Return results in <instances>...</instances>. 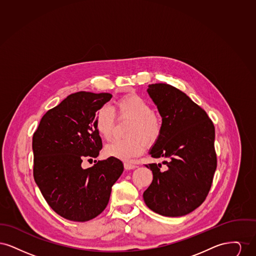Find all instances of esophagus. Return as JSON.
<instances>
[{"label":"esophagus","mask_w":256,"mask_h":256,"mask_svg":"<svg viewBox=\"0 0 256 256\" xmlns=\"http://www.w3.org/2000/svg\"><path fill=\"white\" fill-rule=\"evenodd\" d=\"M124 167L126 170H134V169L136 168V166L134 165V164H132V163H124Z\"/></svg>","instance_id":"34e87169"}]
</instances>
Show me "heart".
<instances>
[{"instance_id": "b5f03b06", "label": "heart", "mask_w": 256, "mask_h": 256, "mask_svg": "<svg viewBox=\"0 0 256 256\" xmlns=\"http://www.w3.org/2000/svg\"><path fill=\"white\" fill-rule=\"evenodd\" d=\"M116 108L121 117L132 119L126 139H115L104 146V152L108 158L130 160L141 154L148 145L154 144L160 137L163 124L158 115L152 112V108L143 98L128 95L116 102ZM115 114L110 106L98 110L94 124L98 134L106 140L112 135Z\"/></svg>"}]
</instances>
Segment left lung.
<instances>
[{"instance_id":"1","label":"left lung","mask_w":256,"mask_h":256,"mask_svg":"<svg viewBox=\"0 0 256 256\" xmlns=\"http://www.w3.org/2000/svg\"><path fill=\"white\" fill-rule=\"evenodd\" d=\"M148 96L162 118V132L148 154L163 158L146 165L154 180L143 194L146 206L159 215L182 217L206 200L217 167L215 128L200 108L182 91L166 84H150Z\"/></svg>"}]
</instances>
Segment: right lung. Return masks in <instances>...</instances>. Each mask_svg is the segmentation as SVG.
I'll return each instance as SVG.
<instances>
[{"instance_id":"obj_1","label":"right lung","mask_w":256,"mask_h":256,"mask_svg":"<svg viewBox=\"0 0 256 256\" xmlns=\"http://www.w3.org/2000/svg\"><path fill=\"white\" fill-rule=\"evenodd\" d=\"M111 98L110 93L71 94L46 112L34 134V180L50 208L64 219L97 217L122 174V161L114 158L82 167V159L97 158L102 148L94 118Z\"/></svg>"}]
</instances>
